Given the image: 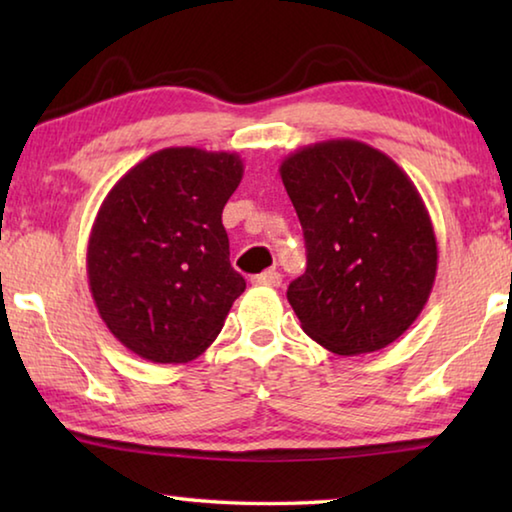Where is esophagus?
Listing matches in <instances>:
<instances>
[{"label": "esophagus", "instance_id": "obj_1", "mask_svg": "<svg viewBox=\"0 0 512 512\" xmlns=\"http://www.w3.org/2000/svg\"><path fill=\"white\" fill-rule=\"evenodd\" d=\"M250 282L253 284H257V287H280L282 284V275L275 271V268H271V271H264V273H259V275H253L250 277Z\"/></svg>", "mask_w": 512, "mask_h": 512}]
</instances>
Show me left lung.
<instances>
[{"mask_svg": "<svg viewBox=\"0 0 512 512\" xmlns=\"http://www.w3.org/2000/svg\"><path fill=\"white\" fill-rule=\"evenodd\" d=\"M307 246L289 284L305 334L329 352H377L413 325L429 300L438 246L411 178L372 146L327 140L280 167Z\"/></svg>", "mask_w": 512, "mask_h": 512, "instance_id": "obj_1", "label": "left lung"}]
</instances>
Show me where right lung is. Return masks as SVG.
Segmentation results:
<instances>
[{
    "instance_id": "1",
    "label": "right lung",
    "mask_w": 512,
    "mask_h": 512,
    "mask_svg": "<svg viewBox=\"0 0 512 512\" xmlns=\"http://www.w3.org/2000/svg\"><path fill=\"white\" fill-rule=\"evenodd\" d=\"M241 176L237 153L171 146L137 162L101 203L88 241L90 291L112 336L137 357L196 359L244 293L221 223Z\"/></svg>"
}]
</instances>
